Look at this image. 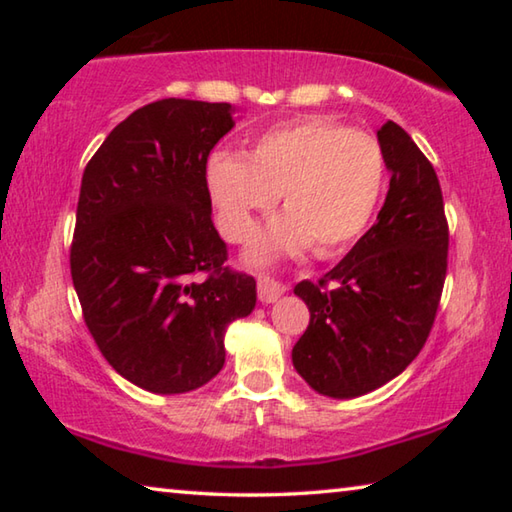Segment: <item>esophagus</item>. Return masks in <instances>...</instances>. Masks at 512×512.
<instances>
[{
  "label": "esophagus",
  "instance_id": "obj_1",
  "mask_svg": "<svg viewBox=\"0 0 512 512\" xmlns=\"http://www.w3.org/2000/svg\"><path fill=\"white\" fill-rule=\"evenodd\" d=\"M284 284L275 282V280H268V277H259L257 280V293H259V300L264 302V305H271V302H277L284 296Z\"/></svg>",
  "mask_w": 512,
  "mask_h": 512
}]
</instances>
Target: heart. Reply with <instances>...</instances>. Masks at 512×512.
Here are the masks:
<instances>
[{"mask_svg": "<svg viewBox=\"0 0 512 512\" xmlns=\"http://www.w3.org/2000/svg\"><path fill=\"white\" fill-rule=\"evenodd\" d=\"M207 192L225 239L246 241L259 214L282 196L284 214L246 250L266 266L314 244L332 257L354 244L375 214L386 185V158L375 135L329 119H300L268 128L244 151L214 153Z\"/></svg>", "mask_w": 512, "mask_h": 512, "instance_id": "heart-1", "label": "heart"}]
</instances>
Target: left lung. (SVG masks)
I'll return each mask as SVG.
<instances>
[{"instance_id":"1","label":"left lung","mask_w":512,"mask_h":512,"mask_svg":"<svg viewBox=\"0 0 512 512\" xmlns=\"http://www.w3.org/2000/svg\"><path fill=\"white\" fill-rule=\"evenodd\" d=\"M391 185L377 223L318 284H296L309 327L293 345L298 375L334 400L377 391L418 357L436 318L449 232L431 162L409 133L377 131Z\"/></svg>"}]
</instances>
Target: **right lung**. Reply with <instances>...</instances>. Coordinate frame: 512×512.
I'll return each mask as SVG.
<instances>
[{
  "label": "right lung",
  "mask_w": 512,
  "mask_h": 512,
  "mask_svg": "<svg viewBox=\"0 0 512 512\" xmlns=\"http://www.w3.org/2000/svg\"><path fill=\"white\" fill-rule=\"evenodd\" d=\"M235 112L153 101L112 128L83 171L69 264L85 325L110 366L155 395L219 375L225 329L257 302L253 277L223 266L205 178Z\"/></svg>",
  "instance_id": "right-lung-1"
}]
</instances>
